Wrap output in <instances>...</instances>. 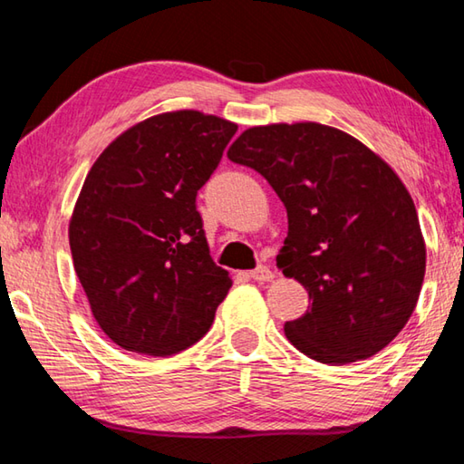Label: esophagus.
<instances>
[{
    "mask_svg": "<svg viewBox=\"0 0 464 464\" xmlns=\"http://www.w3.org/2000/svg\"><path fill=\"white\" fill-rule=\"evenodd\" d=\"M250 275V279H255V281H271L273 279V271L269 269V266H265V265H258L255 271H250L248 273Z\"/></svg>",
    "mask_w": 464,
    "mask_h": 464,
    "instance_id": "34e87169",
    "label": "esophagus"
}]
</instances>
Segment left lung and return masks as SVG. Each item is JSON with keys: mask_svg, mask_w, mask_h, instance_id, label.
I'll return each instance as SVG.
<instances>
[{"mask_svg": "<svg viewBox=\"0 0 464 464\" xmlns=\"http://www.w3.org/2000/svg\"><path fill=\"white\" fill-rule=\"evenodd\" d=\"M227 159L261 173L287 209L277 266L312 299L285 324L289 343L324 364L383 351L416 310L426 273L416 206L393 169L315 121L248 128Z\"/></svg>", "mask_w": 464, "mask_h": 464, "instance_id": "8db88e82", "label": "left lung"}]
</instances>
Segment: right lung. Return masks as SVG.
<instances>
[{
	"instance_id": "add662e5",
	"label": "right lung",
	"mask_w": 464,
	"mask_h": 464,
	"mask_svg": "<svg viewBox=\"0 0 464 464\" xmlns=\"http://www.w3.org/2000/svg\"><path fill=\"white\" fill-rule=\"evenodd\" d=\"M237 130L193 110L160 113L89 170L69 224L72 265L100 328L130 353L193 346L232 287L211 261L195 198Z\"/></svg>"
}]
</instances>
